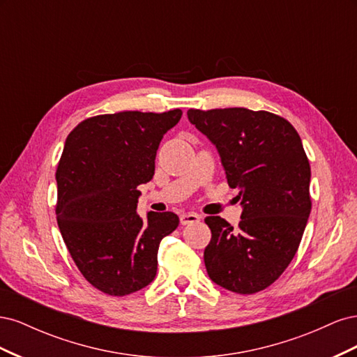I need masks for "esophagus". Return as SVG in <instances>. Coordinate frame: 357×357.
<instances>
[{"label": "esophagus", "mask_w": 357, "mask_h": 357, "mask_svg": "<svg viewBox=\"0 0 357 357\" xmlns=\"http://www.w3.org/2000/svg\"><path fill=\"white\" fill-rule=\"evenodd\" d=\"M201 220V215L197 213H186V214H181L180 218V223L185 226V225H190V223H195Z\"/></svg>", "instance_id": "esophagus-1"}]
</instances>
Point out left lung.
I'll use <instances>...</instances> for the list:
<instances>
[{
    "instance_id": "left-lung-1",
    "label": "left lung",
    "mask_w": 357,
    "mask_h": 357,
    "mask_svg": "<svg viewBox=\"0 0 357 357\" xmlns=\"http://www.w3.org/2000/svg\"><path fill=\"white\" fill-rule=\"evenodd\" d=\"M188 117L218 147L229 188H238V228L208 215L204 262L215 284L253 295L271 286L295 257L311 211L310 160L284 117L243 107Z\"/></svg>"
}]
</instances>
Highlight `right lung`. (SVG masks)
<instances>
[{
    "instance_id": "1",
    "label": "right lung",
    "mask_w": 357,
    "mask_h": 357,
    "mask_svg": "<svg viewBox=\"0 0 357 357\" xmlns=\"http://www.w3.org/2000/svg\"><path fill=\"white\" fill-rule=\"evenodd\" d=\"M180 109L84 119L67 137L56 168V220L82 275L102 294L125 296L153 282L160 240L177 214H137V186L153 178L156 150Z\"/></svg>"
}]
</instances>
